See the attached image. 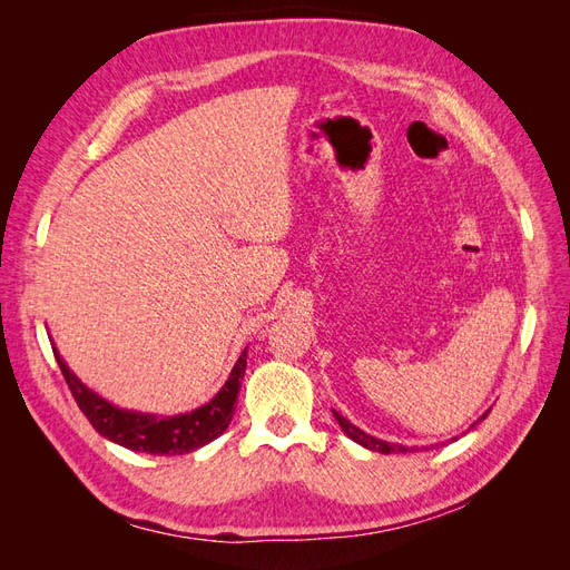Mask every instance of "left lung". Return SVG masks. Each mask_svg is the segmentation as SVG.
Listing matches in <instances>:
<instances>
[{
	"instance_id": "1",
	"label": "left lung",
	"mask_w": 570,
	"mask_h": 570,
	"mask_svg": "<svg viewBox=\"0 0 570 570\" xmlns=\"http://www.w3.org/2000/svg\"><path fill=\"white\" fill-rule=\"evenodd\" d=\"M488 413H490V411L482 413V416H480L478 421L485 419ZM333 416H335V421L340 423V428L344 430V433H347V438H352V440H354V442H358L361 446H366V450H371V452H383V454H392V452H409L406 446H402V444H392V442H385V440H377V438H373V435H366L364 430L356 428L354 423H350V421L344 419V416H340V413H337L335 409H333ZM473 425H475V423H473ZM473 425H471V428H473ZM454 440H456V438H454ZM425 450H428V446H425Z\"/></svg>"
}]
</instances>
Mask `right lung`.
<instances>
[{
    "label": "right lung",
    "mask_w": 570,
    "mask_h": 570,
    "mask_svg": "<svg viewBox=\"0 0 570 570\" xmlns=\"http://www.w3.org/2000/svg\"><path fill=\"white\" fill-rule=\"evenodd\" d=\"M55 356L76 404L80 406L85 416H88V421L101 438H107L132 452H147L159 456L189 454L223 435V430L233 421L237 392L243 387V377L247 368L245 347V352L237 358V364L233 366L226 385L218 390V394L209 404H204L189 413H178V416H154V413L118 409L111 402L101 400L97 392H92L88 385H82L78 381V375L68 368V364L59 356L57 350Z\"/></svg>",
    "instance_id": "1"
}]
</instances>
